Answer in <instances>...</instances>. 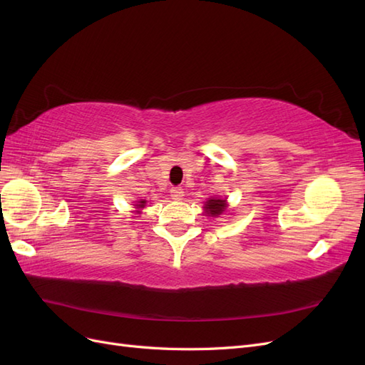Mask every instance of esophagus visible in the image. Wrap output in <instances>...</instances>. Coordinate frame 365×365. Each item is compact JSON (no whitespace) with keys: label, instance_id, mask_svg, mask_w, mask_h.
I'll list each match as a JSON object with an SVG mask.
<instances>
[{"label":"esophagus","instance_id":"esophagus-1","mask_svg":"<svg viewBox=\"0 0 365 365\" xmlns=\"http://www.w3.org/2000/svg\"><path fill=\"white\" fill-rule=\"evenodd\" d=\"M170 196H172V200H175V201H181L182 196H184V189H182V187H172Z\"/></svg>","mask_w":365,"mask_h":365}]
</instances>
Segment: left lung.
I'll return each mask as SVG.
<instances>
[{
	"label": "left lung",
	"instance_id": "left-lung-1",
	"mask_svg": "<svg viewBox=\"0 0 365 365\" xmlns=\"http://www.w3.org/2000/svg\"><path fill=\"white\" fill-rule=\"evenodd\" d=\"M227 208V200H215V197H210V200L204 204V212L208 216H219L225 212Z\"/></svg>",
	"mask_w": 365,
	"mask_h": 365
}]
</instances>
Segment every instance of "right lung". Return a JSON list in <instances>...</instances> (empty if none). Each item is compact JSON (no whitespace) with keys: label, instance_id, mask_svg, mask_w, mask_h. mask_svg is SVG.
Returning <instances> with one entry per match:
<instances>
[{"label":"right lung","instance_id":"add662e5","mask_svg":"<svg viewBox=\"0 0 365 365\" xmlns=\"http://www.w3.org/2000/svg\"><path fill=\"white\" fill-rule=\"evenodd\" d=\"M137 205V208H143L146 205V201L145 200H141V201H138V204H135Z\"/></svg>","mask_w":365,"mask_h":365}]
</instances>
